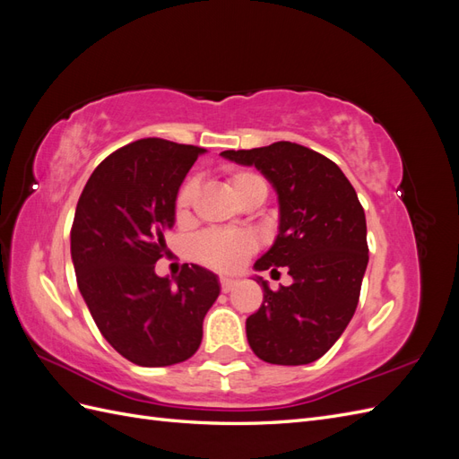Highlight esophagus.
<instances>
[{"label":"esophagus","instance_id":"1","mask_svg":"<svg viewBox=\"0 0 459 459\" xmlns=\"http://www.w3.org/2000/svg\"><path fill=\"white\" fill-rule=\"evenodd\" d=\"M238 283L239 281L233 280V277H221V280H220V287H221V290H224V293H230V290Z\"/></svg>","mask_w":459,"mask_h":459}]
</instances>
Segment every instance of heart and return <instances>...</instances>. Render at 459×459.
<instances>
[{
    "label": "heart",
    "mask_w": 459,
    "mask_h": 459,
    "mask_svg": "<svg viewBox=\"0 0 459 459\" xmlns=\"http://www.w3.org/2000/svg\"><path fill=\"white\" fill-rule=\"evenodd\" d=\"M230 191L239 204L248 199L268 195V184L260 174L251 170L233 172L228 178ZM197 195V184L187 182L178 193L176 199V218L186 221L191 214L193 201ZM256 243L255 238L243 231H206L195 241V255L206 266H211L220 272H233L243 266V262L255 253Z\"/></svg>",
    "instance_id": "b5f03b06"
}]
</instances>
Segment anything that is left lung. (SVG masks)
<instances>
[{
  "mask_svg": "<svg viewBox=\"0 0 459 459\" xmlns=\"http://www.w3.org/2000/svg\"><path fill=\"white\" fill-rule=\"evenodd\" d=\"M221 157L255 169L280 203L273 245L255 270L287 268L293 283L264 289L258 312L247 317V341L268 364L304 366L322 358L352 319L368 268L364 208L339 166L290 142L224 151Z\"/></svg>",
  "mask_w": 459,
  "mask_h": 459,
  "instance_id": "left-lung-1",
  "label": "left lung"
}]
</instances>
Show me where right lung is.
Instances as JSON below:
<instances>
[{
    "label": "right lung",
    "mask_w": 459,
    "mask_h": 459,
    "mask_svg": "<svg viewBox=\"0 0 459 459\" xmlns=\"http://www.w3.org/2000/svg\"><path fill=\"white\" fill-rule=\"evenodd\" d=\"M203 147L145 137L108 155L76 204L71 256L78 289L113 349L143 368L186 362L220 295L218 275L197 264L159 277L179 186Z\"/></svg>",
    "instance_id": "right-lung-1"
}]
</instances>
